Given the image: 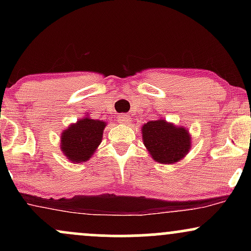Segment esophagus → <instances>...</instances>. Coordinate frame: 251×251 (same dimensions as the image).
Returning <instances> with one entry per match:
<instances>
[{"mask_svg":"<svg viewBox=\"0 0 251 251\" xmlns=\"http://www.w3.org/2000/svg\"><path fill=\"white\" fill-rule=\"evenodd\" d=\"M118 122H119L120 124H124V125H127L131 120H129L128 116H126V114H122V116L118 117Z\"/></svg>","mask_w":251,"mask_h":251,"instance_id":"esophagus-1","label":"esophagus"}]
</instances>
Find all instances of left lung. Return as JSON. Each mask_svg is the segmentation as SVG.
I'll list each match as a JSON object with an SVG mask.
<instances>
[{"label": "left lung", "instance_id": "8db88e82", "mask_svg": "<svg viewBox=\"0 0 251 251\" xmlns=\"http://www.w3.org/2000/svg\"><path fill=\"white\" fill-rule=\"evenodd\" d=\"M142 134L144 145L157 163L176 164L191 149L189 129L176 126L162 118L144 124Z\"/></svg>", "mask_w": 251, "mask_h": 251}]
</instances>
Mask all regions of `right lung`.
<instances>
[{
  "label": "right lung",
  "instance_id": "right-lung-1",
  "mask_svg": "<svg viewBox=\"0 0 251 251\" xmlns=\"http://www.w3.org/2000/svg\"><path fill=\"white\" fill-rule=\"evenodd\" d=\"M107 123L92 119L87 114L63 129L60 137V150L70 162L85 163L92 158L102 140Z\"/></svg>",
  "mask_w": 251,
  "mask_h": 251
}]
</instances>
